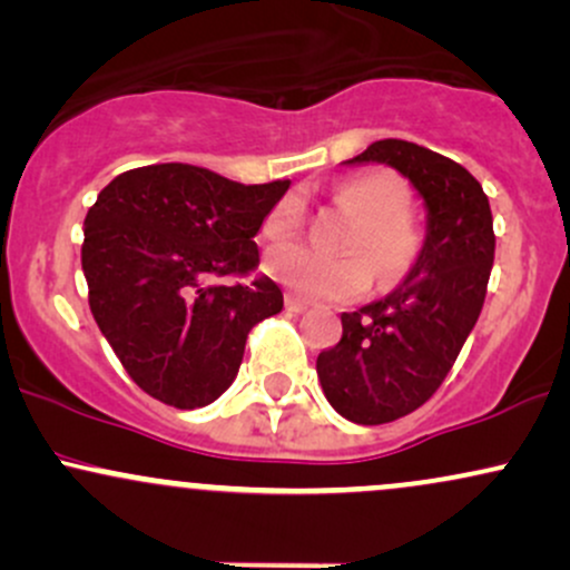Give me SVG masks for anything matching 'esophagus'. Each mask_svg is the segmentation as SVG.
<instances>
[{
    "instance_id": "34e87169",
    "label": "esophagus",
    "mask_w": 570,
    "mask_h": 570,
    "mask_svg": "<svg viewBox=\"0 0 570 570\" xmlns=\"http://www.w3.org/2000/svg\"><path fill=\"white\" fill-rule=\"evenodd\" d=\"M286 311L289 313H305L307 311V303H303V299H297L294 294H286Z\"/></svg>"
}]
</instances>
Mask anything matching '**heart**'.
Masks as SVG:
<instances>
[{"mask_svg":"<svg viewBox=\"0 0 570 570\" xmlns=\"http://www.w3.org/2000/svg\"><path fill=\"white\" fill-rule=\"evenodd\" d=\"M337 200L362 214L348 244L353 254L326 257L305 244H284L267 254V273L311 303L362 297L375 281V267L383 284H396L417 265L423 252L421 227L407 214V187L394 174L364 171L351 176L337 187ZM303 222V200L289 195L271 208L263 235L267 240L292 238Z\"/></svg>","mask_w":570,"mask_h":570,"instance_id":"b5f03b06","label":"heart"}]
</instances>
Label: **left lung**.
Listing matches in <instances>:
<instances>
[{
    "label": "left lung",
    "mask_w": 570,
    "mask_h": 570,
    "mask_svg": "<svg viewBox=\"0 0 570 570\" xmlns=\"http://www.w3.org/2000/svg\"><path fill=\"white\" fill-rule=\"evenodd\" d=\"M348 163L396 168L429 212L410 276L389 297L343 313V337L316 358L332 407L353 423L381 426L426 404L453 370L485 303L493 214L466 168L412 141H375Z\"/></svg>",
    "instance_id": "obj_1"
}]
</instances>
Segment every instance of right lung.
I'll use <instances>...</instances> for the list:
<instances>
[{"label": "right lung", "mask_w": 570, "mask_h": 570, "mask_svg": "<svg viewBox=\"0 0 570 570\" xmlns=\"http://www.w3.org/2000/svg\"><path fill=\"white\" fill-rule=\"evenodd\" d=\"M289 181L238 185L208 168L158 163L115 176L88 208L82 271L98 330L144 394L176 410L230 389L254 324L284 294L254 235Z\"/></svg>", "instance_id": "1"}]
</instances>
